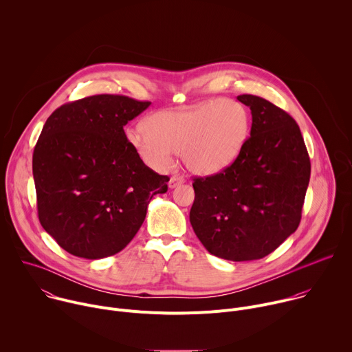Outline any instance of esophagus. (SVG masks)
I'll use <instances>...</instances> for the list:
<instances>
[{
  "label": "esophagus",
  "instance_id": "obj_1",
  "mask_svg": "<svg viewBox=\"0 0 352 352\" xmlns=\"http://www.w3.org/2000/svg\"><path fill=\"white\" fill-rule=\"evenodd\" d=\"M184 178L182 177H178V175H173L171 178H170V181H168V186L170 188H177L178 185H181V184H184Z\"/></svg>",
  "mask_w": 352,
  "mask_h": 352
}]
</instances>
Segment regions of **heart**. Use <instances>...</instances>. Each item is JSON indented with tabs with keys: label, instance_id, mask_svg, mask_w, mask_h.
Wrapping results in <instances>:
<instances>
[{
	"label": "heart",
	"instance_id": "1",
	"mask_svg": "<svg viewBox=\"0 0 352 352\" xmlns=\"http://www.w3.org/2000/svg\"><path fill=\"white\" fill-rule=\"evenodd\" d=\"M250 134V114L245 104L232 99L159 110L148 116L145 127L126 131L130 146L156 171L171 167L174 152L188 170L215 174L241 155Z\"/></svg>",
	"mask_w": 352,
	"mask_h": 352
}]
</instances>
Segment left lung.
I'll list each match as a JSON object with an SVG mask.
<instances>
[{"label":"left lung","instance_id":"1","mask_svg":"<svg viewBox=\"0 0 352 352\" xmlns=\"http://www.w3.org/2000/svg\"><path fill=\"white\" fill-rule=\"evenodd\" d=\"M238 100L252 110L250 137L230 166L193 178L189 219L208 253L252 261L272 253L298 228L311 163L287 111L256 95Z\"/></svg>","mask_w":352,"mask_h":352}]
</instances>
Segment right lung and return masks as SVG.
Wrapping results in <instances>:
<instances>
[{"mask_svg": "<svg viewBox=\"0 0 352 352\" xmlns=\"http://www.w3.org/2000/svg\"><path fill=\"white\" fill-rule=\"evenodd\" d=\"M151 102L94 95L58 107L33 152L38 219L67 253L98 260L137 235L148 204L170 178L130 146L124 126Z\"/></svg>", "mask_w": 352, "mask_h": 352, "instance_id": "obj_1", "label": "right lung"}]
</instances>
